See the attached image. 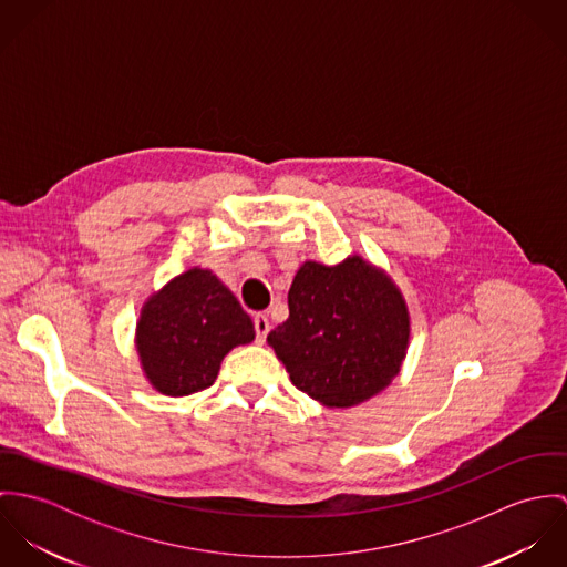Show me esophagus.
<instances>
[{
    "mask_svg": "<svg viewBox=\"0 0 567 567\" xmlns=\"http://www.w3.org/2000/svg\"><path fill=\"white\" fill-rule=\"evenodd\" d=\"M252 324H255V340H257V342H264L266 336H268V331H270L268 317H266V315H255Z\"/></svg>",
    "mask_w": 567,
    "mask_h": 567,
    "instance_id": "obj_1",
    "label": "esophagus"
}]
</instances>
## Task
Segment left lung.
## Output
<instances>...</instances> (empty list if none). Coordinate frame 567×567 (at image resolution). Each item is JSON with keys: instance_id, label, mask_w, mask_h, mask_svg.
<instances>
[{"instance_id": "1", "label": "left lung", "mask_w": 567, "mask_h": 567, "mask_svg": "<svg viewBox=\"0 0 567 567\" xmlns=\"http://www.w3.org/2000/svg\"><path fill=\"white\" fill-rule=\"evenodd\" d=\"M290 317L268 333L292 384L329 408L360 404L400 373L410 319L398 286L353 255L306 261L288 292Z\"/></svg>"}]
</instances>
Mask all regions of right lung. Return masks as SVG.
<instances>
[{
	"label": "right lung",
	"instance_id": "obj_1",
	"mask_svg": "<svg viewBox=\"0 0 567 567\" xmlns=\"http://www.w3.org/2000/svg\"><path fill=\"white\" fill-rule=\"evenodd\" d=\"M255 338L234 292L203 268L174 277L153 295L137 323V351L151 384L169 398L209 389L223 358Z\"/></svg>",
	"mask_w": 567,
	"mask_h": 567
}]
</instances>
